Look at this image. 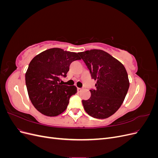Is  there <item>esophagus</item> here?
Wrapping results in <instances>:
<instances>
[{"label":"esophagus","mask_w":158,"mask_h":158,"mask_svg":"<svg viewBox=\"0 0 158 158\" xmlns=\"http://www.w3.org/2000/svg\"><path fill=\"white\" fill-rule=\"evenodd\" d=\"M81 91H82V88H78V92H80Z\"/></svg>","instance_id":"esophagus-1"}]
</instances>
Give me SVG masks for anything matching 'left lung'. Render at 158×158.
<instances>
[{
  "mask_svg": "<svg viewBox=\"0 0 158 158\" xmlns=\"http://www.w3.org/2000/svg\"><path fill=\"white\" fill-rule=\"evenodd\" d=\"M89 70L92 78L97 81L95 89H89L91 97L82 100L89 115L106 118L119 109L129 88L128 74L123 64L107 52L92 49L78 52Z\"/></svg>",
  "mask_w": 158,
  "mask_h": 158,
  "instance_id": "left-lung-1",
  "label": "left lung"
}]
</instances>
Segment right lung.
<instances>
[{"label": "right lung", "instance_id": "add662e5", "mask_svg": "<svg viewBox=\"0 0 158 158\" xmlns=\"http://www.w3.org/2000/svg\"><path fill=\"white\" fill-rule=\"evenodd\" d=\"M80 59L76 52L52 48L31 60L25 75L26 84L31 102L38 111L55 117L65 111L77 88L63 85L60 77H66L72 62Z\"/></svg>", "mask_w": 158, "mask_h": 158}]
</instances>
